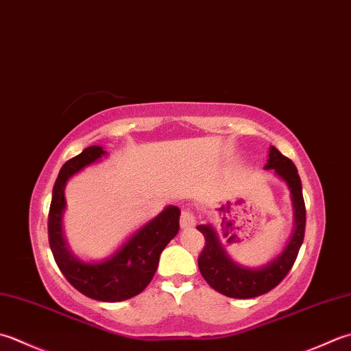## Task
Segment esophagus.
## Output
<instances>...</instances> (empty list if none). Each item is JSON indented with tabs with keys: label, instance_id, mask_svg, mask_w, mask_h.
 Here are the masks:
<instances>
[{
	"label": "esophagus",
	"instance_id": "34e87169",
	"mask_svg": "<svg viewBox=\"0 0 351 351\" xmlns=\"http://www.w3.org/2000/svg\"><path fill=\"white\" fill-rule=\"evenodd\" d=\"M181 228H184V230H189V228H191V226H195V223H196V217H195V215L191 211H189V210H184L182 213H181Z\"/></svg>",
	"mask_w": 351,
	"mask_h": 351
}]
</instances>
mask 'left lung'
Wrapping results in <instances>:
<instances>
[{
    "instance_id": "obj_1",
    "label": "left lung",
    "mask_w": 351,
    "mask_h": 351,
    "mask_svg": "<svg viewBox=\"0 0 351 351\" xmlns=\"http://www.w3.org/2000/svg\"><path fill=\"white\" fill-rule=\"evenodd\" d=\"M267 156L269 158L265 169L274 170L280 180L286 182L291 191L293 211L292 236L278 256L258 267L239 265L223 248L215 226L211 223L196 226L205 237V246L197 258L199 271L213 289L230 298H254L274 289L291 271L303 245L306 207L298 170L289 158L281 155L280 150L274 146L269 147Z\"/></svg>"
}]
</instances>
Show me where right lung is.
Instances as JSON below:
<instances>
[{"label": "right lung", "mask_w": 351, "mask_h": 351, "mask_svg": "<svg viewBox=\"0 0 351 351\" xmlns=\"http://www.w3.org/2000/svg\"><path fill=\"white\" fill-rule=\"evenodd\" d=\"M106 155L108 152L101 146H89L62 166L54 182L48 213V240L60 272L73 287L93 300L117 303L146 289L155 276L162 250L180 231L181 210L175 205H167L160 215L132 232L106 258L86 262L74 256L66 243L62 225L66 208V182Z\"/></svg>", "instance_id": "1"}]
</instances>
